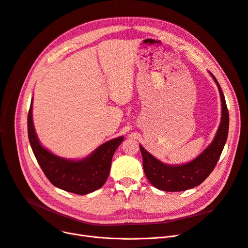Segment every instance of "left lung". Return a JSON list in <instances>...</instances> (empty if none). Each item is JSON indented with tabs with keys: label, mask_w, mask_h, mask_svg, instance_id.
<instances>
[{
	"label": "left lung",
	"mask_w": 248,
	"mask_h": 248,
	"mask_svg": "<svg viewBox=\"0 0 248 248\" xmlns=\"http://www.w3.org/2000/svg\"><path fill=\"white\" fill-rule=\"evenodd\" d=\"M221 97L222 116L217 134L211 144L196 159L184 165H166L155 159L149 152L140 146L142 155V167L150 183L159 190L169 192L185 191L200 185L211 174L223 151L228 136L229 113L224 94L215 78Z\"/></svg>",
	"instance_id": "obj_1"
}]
</instances>
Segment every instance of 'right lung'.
I'll return each mask as SVG.
<instances>
[{
	"label": "right lung",
	"mask_w": 248,
	"mask_h": 248,
	"mask_svg": "<svg viewBox=\"0 0 248 248\" xmlns=\"http://www.w3.org/2000/svg\"><path fill=\"white\" fill-rule=\"evenodd\" d=\"M28 137L36 160L48 180L55 187L77 195L93 192L106 183L112 155L124 140V137L110 140L79 161L59 158L38 140L32 120V102L28 112Z\"/></svg>",
	"instance_id": "1"
}]
</instances>
